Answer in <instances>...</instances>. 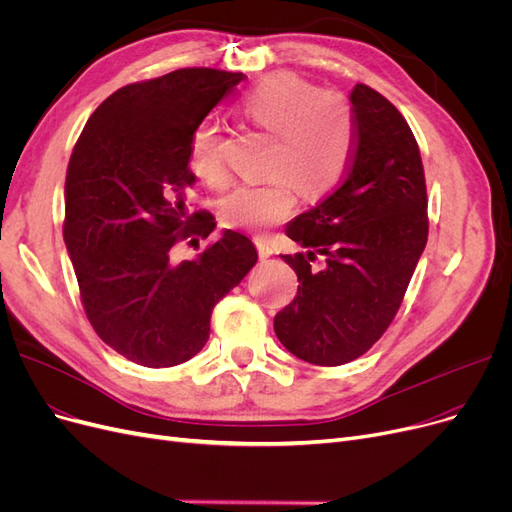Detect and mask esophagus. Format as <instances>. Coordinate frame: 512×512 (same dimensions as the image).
<instances>
[{"label":"esophagus","instance_id":"esophagus-1","mask_svg":"<svg viewBox=\"0 0 512 512\" xmlns=\"http://www.w3.org/2000/svg\"><path fill=\"white\" fill-rule=\"evenodd\" d=\"M255 246H257V253H259L261 259H268V257L272 255V246L268 244V240L257 238V240H255Z\"/></svg>","mask_w":512,"mask_h":512}]
</instances>
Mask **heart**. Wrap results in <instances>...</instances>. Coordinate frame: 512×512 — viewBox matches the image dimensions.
<instances>
[{
  "label": "heart",
  "instance_id": "1",
  "mask_svg": "<svg viewBox=\"0 0 512 512\" xmlns=\"http://www.w3.org/2000/svg\"><path fill=\"white\" fill-rule=\"evenodd\" d=\"M240 116L274 135L270 170L263 183L242 185L221 202L225 225L266 230L287 219L297 204V187L306 198H320L342 181L352 158L356 124L342 94L320 90L295 73H274L246 90ZM192 175L208 187L227 181L223 137L217 126L200 124L189 139Z\"/></svg>",
  "mask_w": 512,
  "mask_h": 512
}]
</instances>
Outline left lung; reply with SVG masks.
Masks as SVG:
<instances>
[{
    "instance_id": "left-lung-1",
    "label": "left lung",
    "mask_w": 512,
    "mask_h": 512,
    "mask_svg": "<svg viewBox=\"0 0 512 512\" xmlns=\"http://www.w3.org/2000/svg\"><path fill=\"white\" fill-rule=\"evenodd\" d=\"M350 101L356 139L346 177L287 225L308 253L280 255L301 285L274 331L320 367L354 361L386 333L428 240L426 177L407 120L367 84H356ZM318 256L320 271L311 268Z\"/></svg>"
}]
</instances>
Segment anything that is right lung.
I'll use <instances>...</instances> for the list:
<instances>
[{"mask_svg":"<svg viewBox=\"0 0 512 512\" xmlns=\"http://www.w3.org/2000/svg\"><path fill=\"white\" fill-rule=\"evenodd\" d=\"M242 73L187 67L132 82L107 97L73 147L65 179L63 238L92 329L128 361L162 369L196 356L211 312L257 263L253 242L225 230L198 259L217 221L189 198L192 132Z\"/></svg>","mask_w":512,"mask_h":512,"instance_id":"add662e5","label":"right lung"}]
</instances>
